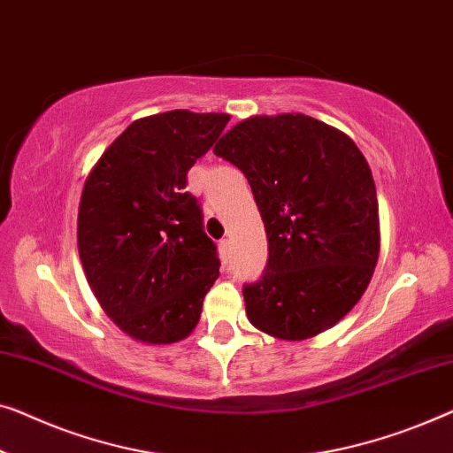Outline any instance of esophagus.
<instances>
[{
	"mask_svg": "<svg viewBox=\"0 0 453 453\" xmlns=\"http://www.w3.org/2000/svg\"><path fill=\"white\" fill-rule=\"evenodd\" d=\"M219 249H220V257H222V261L231 259V241L222 239V241L219 242Z\"/></svg>",
	"mask_w": 453,
	"mask_h": 453,
	"instance_id": "esophagus-1",
	"label": "esophagus"
}]
</instances>
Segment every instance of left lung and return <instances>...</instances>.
<instances>
[{"mask_svg":"<svg viewBox=\"0 0 453 453\" xmlns=\"http://www.w3.org/2000/svg\"><path fill=\"white\" fill-rule=\"evenodd\" d=\"M214 155L239 167L267 233L265 272L242 288L255 329L303 341L339 323L380 255L372 169L349 136L304 114L251 116Z\"/></svg>","mask_w":453,"mask_h":453,"instance_id":"1","label":"left lung"}]
</instances>
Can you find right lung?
I'll return each mask as SVG.
<instances>
[{
    "label": "right lung",
    "instance_id": "right-lung-1",
    "mask_svg": "<svg viewBox=\"0 0 453 453\" xmlns=\"http://www.w3.org/2000/svg\"><path fill=\"white\" fill-rule=\"evenodd\" d=\"M228 120L189 110L139 118L85 180L77 214L85 278L104 312L142 343L186 339L219 278L186 175Z\"/></svg>",
    "mask_w": 453,
    "mask_h": 453
}]
</instances>
